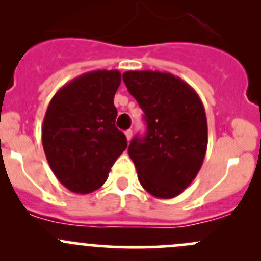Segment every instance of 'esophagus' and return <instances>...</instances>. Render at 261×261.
Masks as SVG:
<instances>
[{"label":"esophagus","mask_w":261,"mask_h":261,"mask_svg":"<svg viewBox=\"0 0 261 261\" xmlns=\"http://www.w3.org/2000/svg\"><path fill=\"white\" fill-rule=\"evenodd\" d=\"M125 135H126V139H127V140L130 141L131 138H133V130H126L125 131Z\"/></svg>","instance_id":"obj_1"}]
</instances>
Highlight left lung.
<instances>
[{
	"instance_id": "1",
	"label": "left lung",
	"mask_w": 261,
	"mask_h": 261,
	"mask_svg": "<svg viewBox=\"0 0 261 261\" xmlns=\"http://www.w3.org/2000/svg\"><path fill=\"white\" fill-rule=\"evenodd\" d=\"M144 111L147 131L128 145L138 178L147 193L169 199L197 177L207 150V117L197 92L179 77L152 70L122 74Z\"/></svg>"
}]
</instances>
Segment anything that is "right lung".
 <instances>
[{"label":"right lung","instance_id":"right-lung-1","mask_svg":"<svg viewBox=\"0 0 261 261\" xmlns=\"http://www.w3.org/2000/svg\"><path fill=\"white\" fill-rule=\"evenodd\" d=\"M118 70H92L63 86L50 101L41 138L58 180L78 194L98 189L127 147L115 126Z\"/></svg>","mask_w":261,"mask_h":261}]
</instances>
